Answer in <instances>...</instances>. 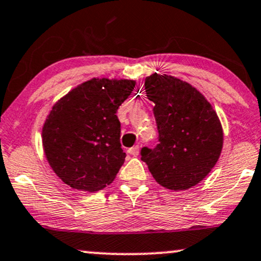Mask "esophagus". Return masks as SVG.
Wrapping results in <instances>:
<instances>
[{
	"mask_svg": "<svg viewBox=\"0 0 261 261\" xmlns=\"http://www.w3.org/2000/svg\"><path fill=\"white\" fill-rule=\"evenodd\" d=\"M127 153L130 155H133V156H137L138 153H140V147L138 146H135V147H131L130 149L127 150Z\"/></svg>",
	"mask_w": 261,
	"mask_h": 261,
	"instance_id": "1",
	"label": "esophagus"
}]
</instances>
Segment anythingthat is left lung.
Instances as JSON below:
<instances>
[{"label":"left lung","instance_id":"left-lung-1","mask_svg":"<svg viewBox=\"0 0 261 261\" xmlns=\"http://www.w3.org/2000/svg\"><path fill=\"white\" fill-rule=\"evenodd\" d=\"M144 88L155 105L159 143L142 148L141 160L160 186L189 189L211 172L222 153L218 115L197 89L172 75L151 74Z\"/></svg>","mask_w":261,"mask_h":261}]
</instances>
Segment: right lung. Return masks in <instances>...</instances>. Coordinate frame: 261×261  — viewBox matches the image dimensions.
Instances as JSON below:
<instances>
[{
	"mask_svg": "<svg viewBox=\"0 0 261 261\" xmlns=\"http://www.w3.org/2000/svg\"><path fill=\"white\" fill-rule=\"evenodd\" d=\"M135 85L130 79L92 78L53 106L43 125V149L62 182L83 191L113 182L126 156L117 111Z\"/></svg>",
	"mask_w": 261,
	"mask_h": 261,
	"instance_id": "1",
	"label": "right lung"
}]
</instances>
